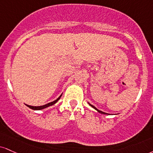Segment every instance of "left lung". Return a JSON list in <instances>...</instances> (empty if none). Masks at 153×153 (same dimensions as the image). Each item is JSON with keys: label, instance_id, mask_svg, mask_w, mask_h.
<instances>
[{"label": "left lung", "instance_id": "8db88e82", "mask_svg": "<svg viewBox=\"0 0 153 153\" xmlns=\"http://www.w3.org/2000/svg\"><path fill=\"white\" fill-rule=\"evenodd\" d=\"M88 104H89V105H91V106L92 107V108H94V109H95V110H97V112H98V113H101V114H104V115H109V114H108V113H104V112H102V111H101V110H99L98 109H97V108H95V106H93V105L90 104V103H89V102H88Z\"/></svg>", "mask_w": 153, "mask_h": 153}]
</instances>
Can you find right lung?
I'll return each mask as SVG.
<instances>
[{
  "instance_id": "1",
  "label": "right lung",
  "mask_w": 153,
  "mask_h": 153,
  "mask_svg": "<svg viewBox=\"0 0 153 153\" xmlns=\"http://www.w3.org/2000/svg\"><path fill=\"white\" fill-rule=\"evenodd\" d=\"M61 96H62V94L60 95V97H58V98H57L56 100L53 101V102H49V103H47V104L44 105H41V106H31V105H26L28 107V108H30V109H33V110H43V109H44V108H48V107L51 106V105H53L56 104V102L58 101L59 99H60V97H61Z\"/></svg>"
}]
</instances>
